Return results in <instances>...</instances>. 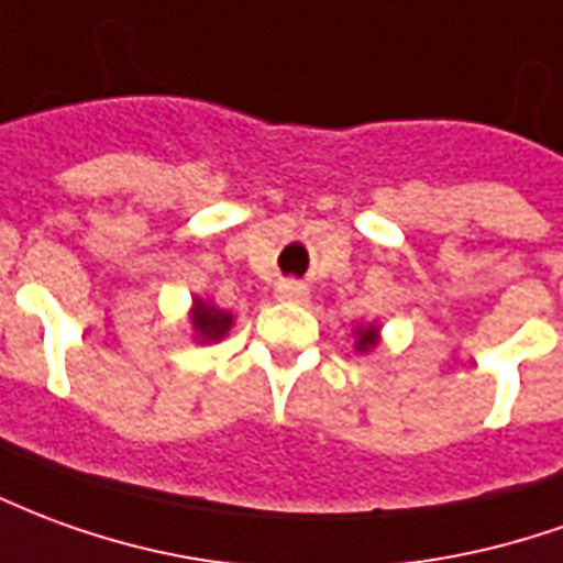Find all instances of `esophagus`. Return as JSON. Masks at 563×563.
I'll list each match as a JSON object with an SVG mask.
<instances>
[{"label":"esophagus","mask_w":563,"mask_h":563,"mask_svg":"<svg viewBox=\"0 0 563 563\" xmlns=\"http://www.w3.org/2000/svg\"><path fill=\"white\" fill-rule=\"evenodd\" d=\"M277 298L280 301H295V305H301V301H308L310 292H308V286L305 283H298V280H283L280 286H277Z\"/></svg>","instance_id":"esophagus-1"}]
</instances>
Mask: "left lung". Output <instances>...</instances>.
I'll return each instance as SVG.
<instances>
[{"label": "left lung", "mask_w": 563, "mask_h": 563, "mask_svg": "<svg viewBox=\"0 0 563 563\" xmlns=\"http://www.w3.org/2000/svg\"><path fill=\"white\" fill-rule=\"evenodd\" d=\"M380 344V322H360L353 329V350L356 353H372Z\"/></svg>", "instance_id": "8db88e82"}]
</instances>
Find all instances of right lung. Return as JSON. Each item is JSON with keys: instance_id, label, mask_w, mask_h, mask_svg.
<instances>
[{"instance_id": "obj_1", "label": "right lung", "mask_w": 563, "mask_h": 563, "mask_svg": "<svg viewBox=\"0 0 563 563\" xmlns=\"http://www.w3.org/2000/svg\"><path fill=\"white\" fill-rule=\"evenodd\" d=\"M188 322H191V341H198V344H216V341H222L231 332L234 313L222 310L210 298H203V295H195L191 298V308H188Z\"/></svg>"}]
</instances>
